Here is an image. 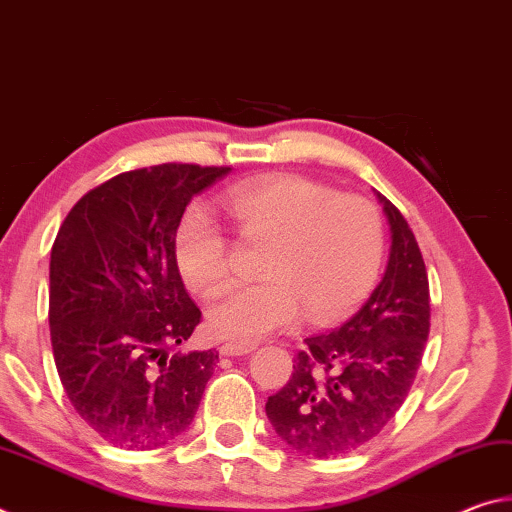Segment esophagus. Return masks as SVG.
<instances>
[{"instance_id": "obj_1", "label": "esophagus", "mask_w": 512, "mask_h": 512, "mask_svg": "<svg viewBox=\"0 0 512 512\" xmlns=\"http://www.w3.org/2000/svg\"><path fill=\"white\" fill-rule=\"evenodd\" d=\"M255 345L253 343H223L219 352L225 354V357H241V354L253 352Z\"/></svg>"}]
</instances>
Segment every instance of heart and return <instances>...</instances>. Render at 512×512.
Instances as JSON below:
<instances>
[{
    "label": "heart",
    "mask_w": 512,
    "mask_h": 512,
    "mask_svg": "<svg viewBox=\"0 0 512 512\" xmlns=\"http://www.w3.org/2000/svg\"><path fill=\"white\" fill-rule=\"evenodd\" d=\"M223 210L244 237H264L257 282L216 293L207 309L214 336L253 343L298 320L302 307L316 325H329L361 305L384 262V221L354 194L302 176L230 187ZM183 280L210 293L230 275V239L205 205H192L176 232Z\"/></svg>",
    "instance_id": "heart-1"
}]
</instances>
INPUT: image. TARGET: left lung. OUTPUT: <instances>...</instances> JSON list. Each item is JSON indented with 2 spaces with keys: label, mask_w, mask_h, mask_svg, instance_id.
<instances>
[{
  "label": "left lung",
  "mask_w": 512,
  "mask_h": 512,
  "mask_svg": "<svg viewBox=\"0 0 512 512\" xmlns=\"http://www.w3.org/2000/svg\"><path fill=\"white\" fill-rule=\"evenodd\" d=\"M391 257L370 300L336 332L311 336L266 415L284 443L316 458L368 445L400 411L429 336V277L402 212L377 192Z\"/></svg>",
  "instance_id": "8db88e82"
}]
</instances>
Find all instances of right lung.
Instances as JSON below:
<instances>
[{
	"label": "right lung",
	"mask_w": 512,
	"mask_h": 512,
	"mask_svg": "<svg viewBox=\"0 0 512 512\" xmlns=\"http://www.w3.org/2000/svg\"><path fill=\"white\" fill-rule=\"evenodd\" d=\"M230 167L167 162L90 189L49 262V329L69 402L106 443L153 449L194 420L219 352L173 354L201 323L176 262L192 196Z\"/></svg>",
	"instance_id": "1"
}]
</instances>
